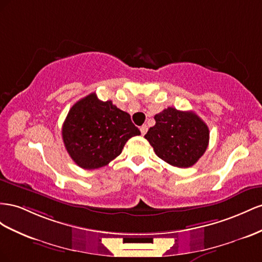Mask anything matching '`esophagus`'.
Listing matches in <instances>:
<instances>
[{
    "label": "esophagus",
    "mask_w": 262,
    "mask_h": 262,
    "mask_svg": "<svg viewBox=\"0 0 262 262\" xmlns=\"http://www.w3.org/2000/svg\"><path fill=\"white\" fill-rule=\"evenodd\" d=\"M147 130H148V127H147V125H143L140 127V133H141V135H145V134L147 133Z\"/></svg>",
    "instance_id": "34e87169"
}]
</instances>
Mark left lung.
Masks as SVG:
<instances>
[{
	"instance_id": "obj_1",
	"label": "left lung",
	"mask_w": 262,
	"mask_h": 262,
	"mask_svg": "<svg viewBox=\"0 0 262 262\" xmlns=\"http://www.w3.org/2000/svg\"><path fill=\"white\" fill-rule=\"evenodd\" d=\"M155 121L145 138L160 159L173 167L189 168L204 155L210 130L195 113L168 107L156 114Z\"/></svg>"
}]
</instances>
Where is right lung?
<instances>
[{
  "instance_id": "1",
  "label": "right lung",
  "mask_w": 262,
  "mask_h": 262,
  "mask_svg": "<svg viewBox=\"0 0 262 262\" xmlns=\"http://www.w3.org/2000/svg\"><path fill=\"white\" fill-rule=\"evenodd\" d=\"M140 135L130 115L112 101L89 94L70 108L62 126V139L72 160L82 169L106 166L121 155L126 141Z\"/></svg>"
}]
</instances>
